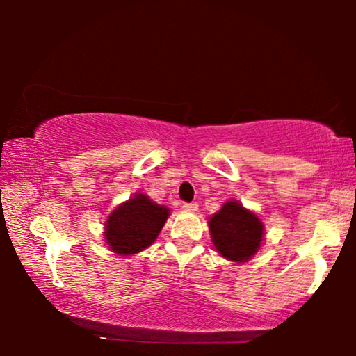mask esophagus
<instances>
[{
	"label": "esophagus",
	"mask_w": 356,
	"mask_h": 356,
	"mask_svg": "<svg viewBox=\"0 0 356 356\" xmlns=\"http://www.w3.org/2000/svg\"><path fill=\"white\" fill-rule=\"evenodd\" d=\"M183 211L184 212H196L197 211V204L196 202H184L183 204Z\"/></svg>",
	"instance_id": "esophagus-1"
}]
</instances>
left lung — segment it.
Returning <instances> with one entry per match:
<instances>
[{"instance_id": "1", "label": "left lung", "mask_w": 356, "mask_h": 356, "mask_svg": "<svg viewBox=\"0 0 356 356\" xmlns=\"http://www.w3.org/2000/svg\"><path fill=\"white\" fill-rule=\"evenodd\" d=\"M207 223L213 248L228 261L245 264L261 250L264 223L240 201H227Z\"/></svg>"}]
</instances>
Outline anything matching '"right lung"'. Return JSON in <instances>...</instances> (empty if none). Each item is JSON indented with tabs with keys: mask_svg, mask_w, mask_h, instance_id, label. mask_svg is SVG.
<instances>
[{
	"mask_svg": "<svg viewBox=\"0 0 356 356\" xmlns=\"http://www.w3.org/2000/svg\"><path fill=\"white\" fill-rule=\"evenodd\" d=\"M168 216L167 206L154 202L147 194L136 193L106 217L104 230L106 246L118 256L138 254L157 240Z\"/></svg>",
	"mask_w": 356,
	"mask_h": 356,
	"instance_id": "right-lung-1",
	"label": "right lung"
}]
</instances>
